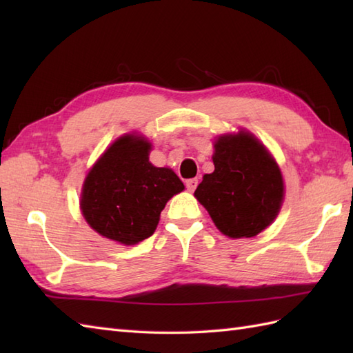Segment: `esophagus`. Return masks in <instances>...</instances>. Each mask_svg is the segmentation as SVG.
<instances>
[{"instance_id": "1", "label": "esophagus", "mask_w": 353, "mask_h": 353, "mask_svg": "<svg viewBox=\"0 0 353 353\" xmlns=\"http://www.w3.org/2000/svg\"><path fill=\"white\" fill-rule=\"evenodd\" d=\"M197 183H199V181L197 179H188V181H186V188H188V191H194L197 188Z\"/></svg>"}]
</instances>
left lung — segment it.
Segmentation results:
<instances>
[{
	"instance_id": "left-lung-1",
	"label": "left lung",
	"mask_w": 353,
	"mask_h": 353,
	"mask_svg": "<svg viewBox=\"0 0 353 353\" xmlns=\"http://www.w3.org/2000/svg\"><path fill=\"white\" fill-rule=\"evenodd\" d=\"M214 172L194 196L229 238L258 235L281 211L282 172L268 150L249 132L223 134L214 144Z\"/></svg>"
}]
</instances>
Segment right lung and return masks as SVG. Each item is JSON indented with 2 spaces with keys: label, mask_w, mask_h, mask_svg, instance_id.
<instances>
[{
  "label": "right lung",
  "mask_w": 353,
  "mask_h": 353,
  "mask_svg": "<svg viewBox=\"0 0 353 353\" xmlns=\"http://www.w3.org/2000/svg\"><path fill=\"white\" fill-rule=\"evenodd\" d=\"M150 150L145 138L125 134L88 172L80 208L101 236L124 245L152 236L167 201L183 191L174 171L148 161Z\"/></svg>",
  "instance_id": "add662e5"
}]
</instances>
